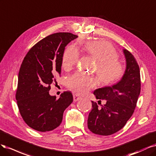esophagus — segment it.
Here are the masks:
<instances>
[{
	"label": "esophagus",
	"instance_id": "1",
	"mask_svg": "<svg viewBox=\"0 0 156 156\" xmlns=\"http://www.w3.org/2000/svg\"><path fill=\"white\" fill-rule=\"evenodd\" d=\"M81 98H82V97H80V96H78V94H74V96H73L74 102H76V101H78V100H80Z\"/></svg>",
	"mask_w": 156,
	"mask_h": 156
}]
</instances>
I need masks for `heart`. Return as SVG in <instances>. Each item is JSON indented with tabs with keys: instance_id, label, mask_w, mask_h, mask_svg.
Instances as JSON below:
<instances>
[{
	"instance_id": "1",
	"label": "heart",
	"mask_w": 156,
	"mask_h": 156,
	"mask_svg": "<svg viewBox=\"0 0 156 156\" xmlns=\"http://www.w3.org/2000/svg\"><path fill=\"white\" fill-rule=\"evenodd\" d=\"M85 51L96 59V71L100 81L104 84L115 83L124 73L123 65L118 61V54L112 44L104 41L88 43L84 46ZM79 59L78 50L74 47L67 48L62 57L63 67L69 69L76 64ZM69 87L78 94L86 93L90 89L97 85V80L93 76L76 73L68 79Z\"/></svg>"
}]
</instances>
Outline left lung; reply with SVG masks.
Returning a JSON list of instances; mask_svg holds the SVG:
<instances>
[{"mask_svg": "<svg viewBox=\"0 0 156 156\" xmlns=\"http://www.w3.org/2000/svg\"><path fill=\"white\" fill-rule=\"evenodd\" d=\"M122 52L126 69L122 78L117 83L97 89L93 92L99 101L105 100L100 108L96 102H91L87 126L95 134L109 135L117 132L126 124L136 107L140 91L139 67L131 53L124 48Z\"/></svg>", "mask_w": 156, "mask_h": 156, "instance_id": "1", "label": "left lung"}]
</instances>
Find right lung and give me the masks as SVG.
Returning a JSON list of instances; mask_svg holds the SVG:
<instances>
[{
	"label": "right lung",
	"instance_id": "obj_1",
	"mask_svg": "<svg viewBox=\"0 0 156 156\" xmlns=\"http://www.w3.org/2000/svg\"><path fill=\"white\" fill-rule=\"evenodd\" d=\"M77 36L71 33L53 34L30 50L20 68L16 100L19 112L30 127L48 132L62 123L63 112L73 101L71 91L56 99L49 94L51 85L61 74L65 47Z\"/></svg>",
	"mask_w": 156,
	"mask_h": 156
}]
</instances>
